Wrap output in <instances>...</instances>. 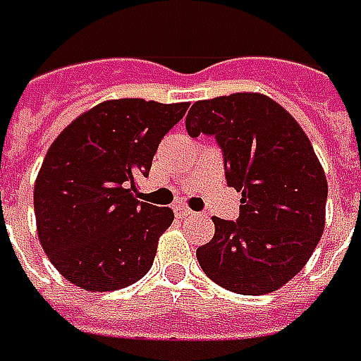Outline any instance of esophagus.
Instances as JSON below:
<instances>
[{
	"label": "esophagus",
	"instance_id": "1",
	"mask_svg": "<svg viewBox=\"0 0 361 361\" xmlns=\"http://www.w3.org/2000/svg\"><path fill=\"white\" fill-rule=\"evenodd\" d=\"M191 213L193 212H191L188 205H176V215H178V217H188Z\"/></svg>",
	"mask_w": 361,
	"mask_h": 361
}]
</instances>
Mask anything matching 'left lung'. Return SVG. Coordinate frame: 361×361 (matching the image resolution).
I'll use <instances>...</instances> for the list:
<instances>
[{
  "instance_id": "8db88e82",
  "label": "left lung",
  "mask_w": 361,
  "mask_h": 361,
  "mask_svg": "<svg viewBox=\"0 0 361 361\" xmlns=\"http://www.w3.org/2000/svg\"><path fill=\"white\" fill-rule=\"evenodd\" d=\"M185 128L191 138L215 136L227 183L241 191L239 219L213 217L215 235L197 249L203 273L237 294L279 290L308 263L324 233L328 181L310 140L259 92L197 100Z\"/></svg>"
}]
</instances>
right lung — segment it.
I'll return each mask as SVG.
<instances>
[{"instance_id":"1","label":"right lung","mask_w":361,"mask_h":361,"mask_svg":"<svg viewBox=\"0 0 361 361\" xmlns=\"http://www.w3.org/2000/svg\"><path fill=\"white\" fill-rule=\"evenodd\" d=\"M188 102L104 100L59 134L37 173V235L49 261L90 293L126 288L148 273L170 207L136 200L161 138Z\"/></svg>"}]
</instances>
